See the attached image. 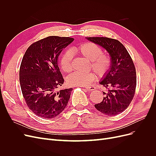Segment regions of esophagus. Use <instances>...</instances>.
<instances>
[{"label":"esophagus","mask_w":156,"mask_h":156,"mask_svg":"<svg viewBox=\"0 0 156 156\" xmlns=\"http://www.w3.org/2000/svg\"><path fill=\"white\" fill-rule=\"evenodd\" d=\"M85 89H86V90H87L88 91H92V90H94V89H95V87H85Z\"/></svg>","instance_id":"esophagus-1"}]
</instances>
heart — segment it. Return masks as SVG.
I'll use <instances>...</instances> for the list:
<instances>
[{"mask_svg":"<svg viewBox=\"0 0 156 156\" xmlns=\"http://www.w3.org/2000/svg\"><path fill=\"white\" fill-rule=\"evenodd\" d=\"M73 51L88 60L90 67L96 73L102 77L109 71L111 66L110 56L102 53V49L92 42H85L73 48ZM73 55L69 51H66L61 56L60 66L64 72L69 73L72 70ZM96 78L93 72L81 73L75 72L67 77V83L70 86L86 87L90 84Z\"/></svg>","mask_w":156,"mask_h":156,"instance_id":"1","label":"heart"}]
</instances>
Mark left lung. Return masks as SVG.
I'll return each mask as SVG.
<instances>
[{"mask_svg": "<svg viewBox=\"0 0 156 156\" xmlns=\"http://www.w3.org/2000/svg\"><path fill=\"white\" fill-rule=\"evenodd\" d=\"M87 39L105 49L111 58V68L100 84L108 89L103 101L94 105L107 116L120 114L128 107L135 93L136 70L134 63L124 45L106 37H88Z\"/></svg>", "mask_w": 156, "mask_h": 156, "instance_id": "obj_1", "label": "left lung"}]
</instances>
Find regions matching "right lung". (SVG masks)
<instances>
[{"mask_svg": "<svg viewBox=\"0 0 156 156\" xmlns=\"http://www.w3.org/2000/svg\"><path fill=\"white\" fill-rule=\"evenodd\" d=\"M73 40L48 36L30 45L23 56L20 69L21 92L28 107L37 116L53 119L67 106L72 88L56 90L64 81L57 60Z\"/></svg>", "mask_w": 156, "mask_h": 156, "instance_id": "obj_1", "label": "right lung"}]
</instances>
